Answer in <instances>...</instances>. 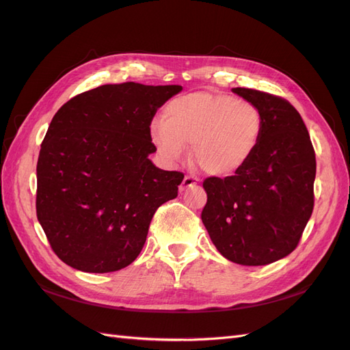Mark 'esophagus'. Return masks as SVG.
I'll use <instances>...</instances> for the list:
<instances>
[{
  "instance_id": "esophagus-1",
  "label": "esophagus",
  "mask_w": 350,
  "mask_h": 350,
  "mask_svg": "<svg viewBox=\"0 0 350 350\" xmlns=\"http://www.w3.org/2000/svg\"><path fill=\"white\" fill-rule=\"evenodd\" d=\"M197 183H198V178H196V176H191V175H187L185 178H184V181H183V184L179 185V189H181V191H185L187 188H189V187H194V185H197Z\"/></svg>"
}]
</instances>
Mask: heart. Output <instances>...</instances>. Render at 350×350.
<instances>
[{"label":"heart","mask_w":350,"mask_h":350,"mask_svg":"<svg viewBox=\"0 0 350 350\" xmlns=\"http://www.w3.org/2000/svg\"><path fill=\"white\" fill-rule=\"evenodd\" d=\"M262 134L260 109L229 94L194 92L169 102L152 142L169 161H181L194 146V162L210 176L238 172L256 152Z\"/></svg>","instance_id":"obj_1"}]
</instances>
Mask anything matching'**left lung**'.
Returning <instances> with one entry per match:
<instances>
[{
  "label": "left lung",
  "mask_w": 350,
  "mask_h": 350,
  "mask_svg": "<svg viewBox=\"0 0 350 350\" xmlns=\"http://www.w3.org/2000/svg\"><path fill=\"white\" fill-rule=\"evenodd\" d=\"M256 105L262 134L235 175L206 178L201 220L225 258L266 266L298 247L314 208L315 152L299 112L276 94L235 88Z\"/></svg>",
  "instance_id": "left-lung-1"
}]
</instances>
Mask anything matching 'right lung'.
<instances>
[{"mask_svg": "<svg viewBox=\"0 0 350 350\" xmlns=\"http://www.w3.org/2000/svg\"><path fill=\"white\" fill-rule=\"evenodd\" d=\"M181 86L103 84L52 118L36 166V215L58 258L86 273L137 258L154 211L178 196L184 174L163 171L150 124Z\"/></svg>", "mask_w": 350, "mask_h": 350, "instance_id": "add662e5", "label": "right lung"}]
</instances>
